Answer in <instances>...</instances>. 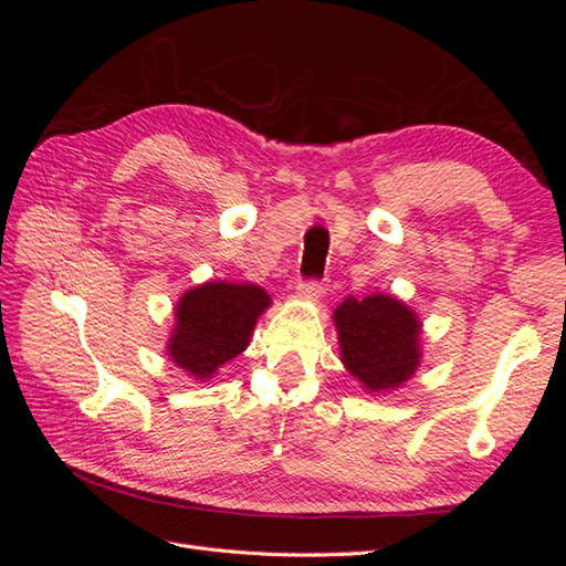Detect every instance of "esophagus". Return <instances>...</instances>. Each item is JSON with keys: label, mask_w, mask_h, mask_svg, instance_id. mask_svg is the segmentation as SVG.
<instances>
[{"label": "esophagus", "mask_w": 566, "mask_h": 566, "mask_svg": "<svg viewBox=\"0 0 566 566\" xmlns=\"http://www.w3.org/2000/svg\"><path fill=\"white\" fill-rule=\"evenodd\" d=\"M297 290H300L302 295H306V297L318 300V297H323V293H325V283H323L321 279H304V281H300Z\"/></svg>", "instance_id": "1"}]
</instances>
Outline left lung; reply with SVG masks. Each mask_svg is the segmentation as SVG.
Wrapping results in <instances>:
<instances>
[{
	"instance_id": "8db88e82",
	"label": "left lung",
	"mask_w": 566,
	"mask_h": 566,
	"mask_svg": "<svg viewBox=\"0 0 566 566\" xmlns=\"http://www.w3.org/2000/svg\"><path fill=\"white\" fill-rule=\"evenodd\" d=\"M342 361L368 391L403 385L420 366V323L389 295L345 300L335 310Z\"/></svg>"
}]
</instances>
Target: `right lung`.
Returning a JSON list of instances; mask_svg holds the SVG:
<instances>
[{
	"label": "right lung",
	"instance_id": "right-lung-1",
	"mask_svg": "<svg viewBox=\"0 0 566 566\" xmlns=\"http://www.w3.org/2000/svg\"><path fill=\"white\" fill-rule=\"evenodd\" d=\"M260 285L205 283L181 297L169 356L193 378L210 375L248 347L250 333L266 306Z\"/></svg>",
	"mask_w": 566,
	"mask_h": 566
}]
</instances>
